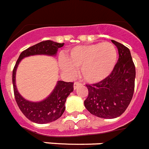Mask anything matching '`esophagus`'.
<instances>
[{"label":"esophagus","instance_id":"obj_1","mask_svg":"<svg viewBox=\"0 0 149 149\" xmlns=\"http://www.w3.org/2000/svg\"><path fill=\"white\" fill-rule=\"evenodd\" d=\"M80 85H81V83H80L78 81H76L74 83V89H77Z\"/></svg>","mask_w":149,"mask_h":149}]
</instances>
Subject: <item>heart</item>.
I'll return each mask as SVG.
<instances>
[{
    "mask_svg": "<svg viewBox=\"0 0 149 149\" xmlns=\"http://www.w3.org/2000/svg\"><path fill=\"white\" fill-rule=\"evenodd\" d=\"M117 52L110 42L80 45L73 48L67 56V61L61 62L63 69L74 74L81 68L84 79L89 83H98L110 75L116 63Z\"/></svg>",
    "mask_w": 149,
    "mask_h": 149,
    "instance_id": "b5f03b06",
    "label": "heart"
}]
</instances>
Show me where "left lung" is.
I'll return each mask as SVG.
<instances>
[{
  "label": "left lung",
  "instance_id": "obj_1",
  "mask_svg": "<svg viewBox=\"0 0 149 149\" xmlns=\"http://www.w3.org/2000/svg\"><path fill=\"white\" fill-rule=\"evenodd\" d=\"M117 47L119 59L111 74L105 79L86 84L88 97L84 100L86 109L91 114L104 119L121 116L132 100L135 88L136 67L130 49L112 40Z\"/></svg>",
  "mask_w": 149,
  "mask_h": 149
}]
</instances>
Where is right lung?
I'll list each match as a JSON object with an SVG mask.
<instances>
[{
	"label": "right lung",
	"instance_id": "add662e5",
	"mask_svg": "<svg viewBox=\"0 0 149 149\" xmlns=\"http://www.w3.org/2000/svg\"><path fill=\"white\" fill-rule=\"evenodd\" d=\"M63 45L64 43H58L51 40L39 42L22 52L13 68L12 81L16 102L23 115L36 123H48L61 117L65 110L66 99L70 93L74 91V83L58 81L53 91L46 99L40 102L29 101L24 99L17 91L15 82L17 68L23 58L35 55H55L58 48Z\"/></svg>",
	"mask_w": 149,
	"mask_h": 149
}]
</instances>
